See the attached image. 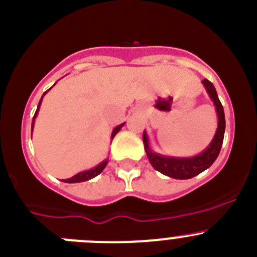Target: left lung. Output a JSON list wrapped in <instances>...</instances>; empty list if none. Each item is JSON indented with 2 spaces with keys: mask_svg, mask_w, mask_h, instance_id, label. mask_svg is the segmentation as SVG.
Wrapping results in <instances>:
<instances>
[{
  "mask_svg": "<svg viewBox=\"0 0 257 257\" xmlns=\"http://www.w3.org/2000/svg\"><path fill=\"white\" fill-rule=\"evenodd\" d=\"M201 83L204 85L207 90L208 96L213 101L215 106V112L218 116V125L215 131L212 142L208 145L203 152L199 155L190 156V157H175V156H165L161 153H157L151 148L150 138H148L147 132H143V143H145V150L147 153V157L150 160L153 169L160 171L166 176L172 177L177 180H186L196 176L204 170L209 169L213 162L217 160L218 155L220 152L223 143V137H224V129H226V119H224V111L223 106L218 99L217 91L210 81L203 80Z\"/></svg>",
  "mask_w": 257,
  "mask_h": 257,
  "instance_id": "1",
  "label": "left lung"
}]
</instances>
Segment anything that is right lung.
<instances>
[{"mask_svg":"<svg viewBox=\"0 0 257 257\" xmlns=\"http://www.w3.org/2000/svg\"><path fill=\"white\" fill-rule=\"evenodd\" d=\"M54 85H56V83H54ZM54 85H53V86H54ZM50 88H52V87H50ZM50 88H49V90H50ZM49 90H48V91H49ZM48 91H45V92L43 93L42 99H40L39 104H38L37 111H35L34 117H33V123H31V132H33V129H34L35 119H37V116H38V111H39L40 105H42L43 97H44V95H45V93L48 92ZM124 124H125V123H121L120 125L115 126V128L112 129V132H111V141H112V138H114V137L116 136L117 132H119V131H120L121 128H123ZM106 165H107V158H105L104 161L100 162L99 165H96V166H95V167H92V169H90V170H85V171L78 172V174H76V175H74V176L69 177V179H64V180H63V183H69V184H74V183H83V181H87V180L93 179V177H96V176H97V175H99V174H101L102 170L105 169V166H106Z\"/></svg>","mask_w":257,"mask_h":257,"instance_id":"obj_1","label":"right lung"}]
</instances>
